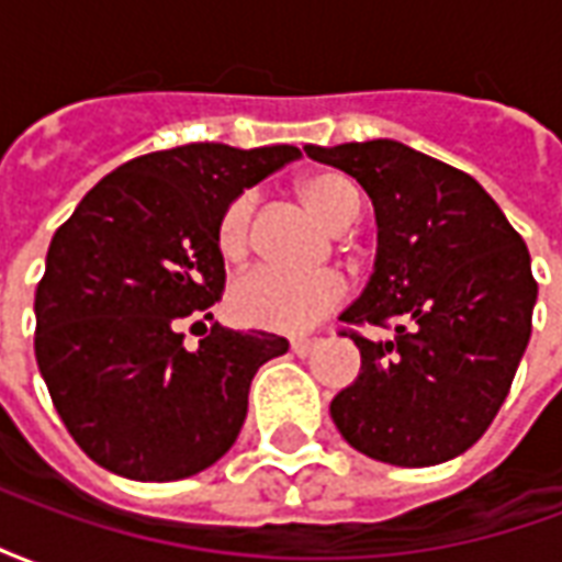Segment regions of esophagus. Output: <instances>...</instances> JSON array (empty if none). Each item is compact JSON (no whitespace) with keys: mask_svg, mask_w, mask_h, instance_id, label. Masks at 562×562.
I'll return each instance as SVG.
<instances>
[{"mask_svg":"<svg viewBox=\"0 0 562 562\" xmlns=\"http://www.w3.org/2000/svg\"><path fill=\"white\" fill-rule=\"evenodd\" d=\"M318 340H310V337H304V340H292V352L297 355V358H306V355L316 349Z\"/></svg>","mask_w":562,"mask_h":562,"instance_id":"34e87169","label":"esophagus"}]
</instances>
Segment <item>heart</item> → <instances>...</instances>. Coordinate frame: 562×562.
<instances>
[{
	"mask_svg": "<svg viewBox=\"0 0 562 562\" xmlns=\"http://www.w3.org/2000/svg\"><path fill=\"white\" fill-rule=\"evenodd\" d=\"M301 198L318 220L328 222L330 228L352 225L361 207V198L352 180L342 173L316 171L301 180ZM252 210L256 198L252 192L234 198L220 222V252L228 261H240L249 252L252 240ZM349 282L337 270H318V273H301L277 265H261L249 270L232 289L234 316L252 325V328L270 330V334H306L334 313L346 301Z\"/></svg>",
	"mask_w": 562,
	"mask_h": 562,
	"instance_id": "1",
	"label": "heart"
}]
</instances>
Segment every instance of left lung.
Listing matches in <instances>:
<instances>
[{
	"mask_svg": "<svg viewBox=\"0 0 562 562\" xmlns=\"http://www.w3.org/2000/svg\"><path fill=\"white\" fill-rule=\"evenodd\" d=\"M304 149L355 177L376 213L373 273L340 318L397 330L385 342L352 334L361 373L330 418L391 467L458 458L491 427L530 342V252L470 173L401 140Z\"/></svg>",
	"mask_w": 562,
	"mask_h": 562,
	"instance_id": "8db88e82",
	"label": "left lung"
}]
</instances>
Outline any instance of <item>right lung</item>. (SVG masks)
<instances>
[{"label": "right lung", "mask_w": 562, "mask_h": 562, "mask_svg": "<svg viewBox=\"0 0 562 562\" xmlns=\"http://www.w3.org/2000/svg\"><path fill=\"white\" fill-rule=\"evenodd\" d=\"M301 156L292 144H183L120 165L54 234L35 292V361L87 458L177 482L234 446L258 367L289 340L183 325L225 289L220 222L234 198ZM204 325V322H195Z\"/></svg>", "instance_id": "1"}]
</instances>
